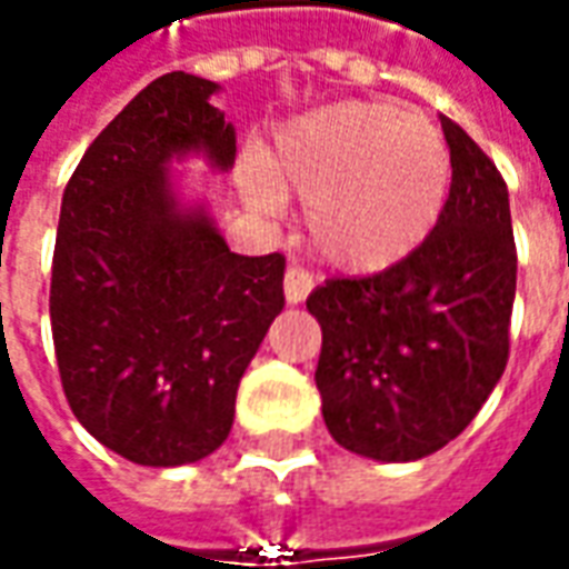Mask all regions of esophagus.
I'll return each mask as SVG.
<instances>
[{
    "mask_svg": "<svg viewBox=\"0 0 569 569\" xmlns=\"http://www.w3.org/2000/svg\"><path fill=\"white\" fill-rule=\"evenodd\" d=\"M312 284H316V281H312L309 272L291 266V269L284 272V300H288V303H303L309 297V291H312Z\"/></svg>",
    "mask_w": 569,
    "mask_h": 569,
    "instance_id": "1",
    "label": "esophagus"
}]
</instances>
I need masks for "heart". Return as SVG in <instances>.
Instances as JSON below:
<instances>
[{
    "label": "heart",
    "instance_id": "obj_1",
    "mask_svg": "<svg viewBox=\"0 0 569 569\" xmlns=\"http://www.w3.org/2000/svg\"><path fill=\"white\" fill-rule=\"evenodd\" d=\"M449 151L427 120L381 101H340L297 117L269 158L238 167L244 203L272 217L307 201L312 250L340 272H383L433 234L449 198Z\"/></svg>",
    "mask_w": 569,
    "mask_h": 569
}]
</instances>
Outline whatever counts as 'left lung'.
Listing matches in <instances>:
<instances>
[{"label": "left lung", "mask_w": 569, "mask_h": 569, "mask_svg": "<svg viewBox=\"0 0 569 569\" xmlns=\"http://www.w3.org/2000/svg\"><path fill=\"white\" fill-rule=\"evenodd\" d=\"M452 160L425 244L368 278H328L316 387L328 433L375 461H418L456 440L508 366L517 253L508 186L465 129L440 117Z\"/></svg>", "instance_id": "8db88e82"}]
</instances>
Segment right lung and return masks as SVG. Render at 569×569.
<instances>
[{"label":"right lung","mask_w":569,"mask_h":569,"mask_svg":"<svg viewBox=\"0 0 569 569\" xmlns=\"http://www.w3.org/2000/svg\"><path fill=\"white\" fill-rule=\"evenodd\" d=\"M219 86L182 70L148 82L82 154L61 201L52 337L70 409L144 468L201 461L226 442L234 397L284 309V257L232 253L172 163H234Z\"/></svg>","instance_id":"obj_1"}]
</instances>
